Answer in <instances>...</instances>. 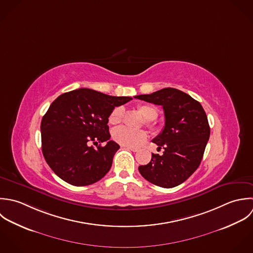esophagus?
Listing matches in <instances>:
<instances>
[{"mask_svg": "<svg viewBox=\"0 0 253 253\" xmlns=\"http://www.w3.org/2000/svg\"><path fill=\"white\" fill-rule=\"evenodd\" d=\"M123 147H125V148H126V149H128V150H130L132 152H137L138 151V149L134 148V147H128V146H123Z\"/></svg>", "mask_w": 253, "mask_h": 253, "instance_id": "esophagus-1", "label": "esophagus"}]
</instances>
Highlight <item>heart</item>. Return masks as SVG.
Returning a JSON list of instances; mask_svg holds the SVG:
<instances>
[{
	"label": "heart",
	"instance_id": "b5f03b06",
	"mask_svg": "<svg viewBox=\"0 0 253 253\" xmlns=\"http://www.w3.org/2000/svg\"><path fill=\"white\" fill-rule=\"evenodd\" d=\"M138 113L145 120V124L148 126L154 127V120L158 117V110L156 107L150 104H141L137 107ZM123 107H116L109 115V123L111 125H118L123 118ZM113 139L123 146L135 147L141 144L147 137V133L144 130H134L126 126H121L113 130Z\"/></svg>",
	"mask_w": 253,
	"mask_h": 253
}]
</instances>
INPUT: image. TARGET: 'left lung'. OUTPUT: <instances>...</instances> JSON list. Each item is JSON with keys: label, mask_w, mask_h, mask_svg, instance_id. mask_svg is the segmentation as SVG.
Returning <instances> with one entry per match:
<instances>
[{"label": "left lung", "mask_w": 253, "mask_h": 253, "mask_svg": "<svg viewBox=\"0 0 253 253\" xmlns=\"http://www.w3.org/2000/svg\"><path fill=\"white\" fill-rule=\"evenodd\" d=\"M134 98L161 105L165 115L164 128L152 140L164 152L152 154L147 165L138 167L139 172L161 187L182 183L199 167L210 136L204 109L188 94L170 87Z\"/></svg>", "instance_id": "1"}]
</instances>
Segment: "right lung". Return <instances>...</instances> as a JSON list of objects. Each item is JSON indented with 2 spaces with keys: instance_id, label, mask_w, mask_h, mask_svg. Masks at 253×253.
Segmentation results:
<instances>
[{
  "instance_id": "obj_1",
  "label": "right lung",
  "mask_w": 253,
  "mask_h": 253,
  "mask_svg": "<svg viewBox=\"0 0 253 253\" xmlns=\"http://www.w3.org/2000/svg\"><path fill=\"white\" fill-rule=\"evenodd\" d=\"M132 98L80 88L60 95L41 122L42 152L47 164L66 182L84 186L100 180L112 167L120 145L110 140L108 118ZM105 141V147L90 143Z\"/></svg>"
}]
</instances>
